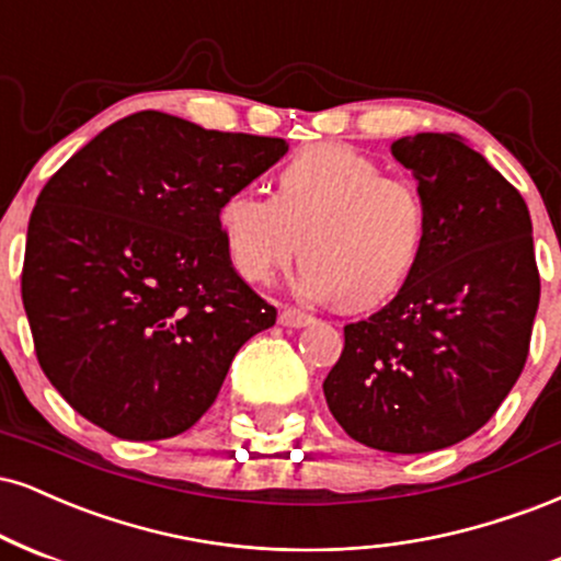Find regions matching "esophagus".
Listing matches in <instances>:
<instances>
[{
    "label": "esophagus",
    "mask_w": 561,
    "mask_h": 561,
    "mask_svg": "<svg viewBox=\"0 0 561 561\" xmlns=\"http://www.w3.org/2000/svg\"><path fill=\"white\" fill-rule=\"evenodd\" d=\"M278 322L283 328H307L309 322H314V318L307 312H299V309H280Z\"/></svg>",
    "instance_id": "esophagus-1"
}]
</instances>
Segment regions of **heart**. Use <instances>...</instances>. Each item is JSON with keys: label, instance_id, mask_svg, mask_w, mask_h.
<instances>
[{"label": "heart", "instance_id": "b5f03b06", "mask_svg": "<svg viewBox=\"0 0 561 561\" xmlns=\"http://www.w3.org/2000/svg\"><path fill=\"white\" fill-rule=\"evenodd\" d=\"M222 247L247 280L267 283L301 252L296 291L370 309L397 296L423 262L431 213L423 191L341 144L307 147L275 178L273 196L233 188L217 202Z\"/></svg>", "mask_w": 561, "mask_h": 561}]
</instances>
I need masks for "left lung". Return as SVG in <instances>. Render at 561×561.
<instances>
[{
  "label": "left lung",
  "mask_w": 561,
  "mask_h": 561,
  "mask_svg": "<svg viewBox=\"0 0 561 561\" xmlns=\"http://www.w3.org/2000/svg\"><path fill=\"white\" fill-rule=\"evenodd\" d=\"M431 213L417 273L344 328L322 391L339 425L391 454L438 451L480 431L528 359L541 299L528 204L459 134L391 144Z\"/></svg>",
  "instance_id": "8db88e82"
}]
</instances>
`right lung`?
<instances>
[{"mask_svg": "<svg viewBox=\"0 0 561 561\" xmlns=\"http://www.w3.org/2000/svg\"><path fill=\"white\" fill-rule=\"evenodd\" d=\"M288 151L144 110L78 149L38 194L23 307L38 365L89 423L125 440L188 431L275 307L230 265L217 202Z\"/></svg>", "mask_w": 561, "mask_h": 561, "instance_id": "1", "label": "right lung"}]
</instances>
